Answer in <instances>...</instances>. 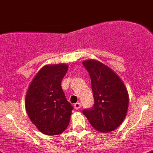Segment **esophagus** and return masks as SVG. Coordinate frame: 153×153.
<instances>
[{"mask_svg": "<svg viewBox=\"0 0 153 153\" xmlns=\"http://www.w3.org/2000/svg\"><path fill=\"white\" fill-rule=\"evenodd\" d=\"M74 108H75L76 110L79 109L80 108H81V103H80V102H76V103L74 105Z\"/></svg>", "mask_w": 153, "mask_h": 153, "instance_id": "obj_1", "label": "esophagus"}]
</instances>
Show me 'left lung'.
Returning a JSON list of instances; mask_svg holds the SVG:
<instances>
[{
    "instance_id": "1",
    "label": "left lung",
    "mask_w": 153,
    "mask_h": 153,
    "mask_svg": "<svg viewBox=\"0 0 153 153\" xmlns=\"http://www.w3.org/2000/svg\"><path fill=\"white\" fill-rule=\"evenodd\" d=\"M91 77L94 104L84 109L91 126L97 131L108 133L123 122L129 102L128 93L123 81L109 67L97 60L84 61Z\"/></svg>"
}]
</instances>
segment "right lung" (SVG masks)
I'll use <instances>...</instances> for the list:
<instances>
[{
    "mask_svg": "<svg viewBox=\"0 0 153 153\" xmlns=\"http://www.w3.org/2000/svg\"><path fill=\"white\" fill-rule=\"evenodd\" d=\"M67 71L66 64L44 65L27 91L26 112L31 122L44 134H59L69 124L73 107L67 101L61 87Z\"/></svg>",
    "mask_w": 153,
    "mask_h": 153,
    "instance_id": "right-lung-1",
    "label": "right lung"
}]
</instances>
